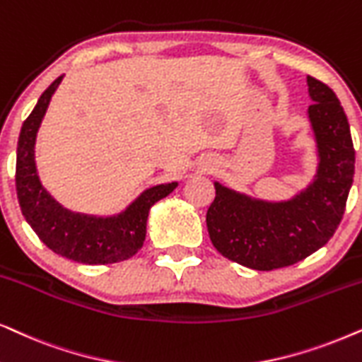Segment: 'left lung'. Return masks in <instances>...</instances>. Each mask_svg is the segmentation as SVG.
<instances>
[{"mask_svg": "<svg viewBox=\"0 0 362 362\" xmlns=\"http://www.w3.org/2000/svg\"><path fill=\"white\" fill-rule=\"evenodd\" d=\"M319 170L306 191L286 203H262L216 182L206 213L211 243L224 257L257 271L306 259L332 238L346 209L354 176L349 123L334 91L308 76Z\"/></svg>", "mask_w": 362, "mask_h": 362, "instance_id": "8db88e82", "label": "left lung"}]
</instances>
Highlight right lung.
I'll use <instances>...</instances> for the list:
<instances>
[{
	"label": "right lung",
	"instance_id": "add662e5",
	"mask_svg": "<svg viewBox=\"0 0 362 362\" xmlns=\"http://www.w3.org/2000/svg\"><path fill=\"white\" fill-rule=\"evenodd\" d=\"M63 76L56 78L21 126L16 149V194L28 224L56 255L83 264H111L133 257L146 238L149 208L177 186L161 185L144 191L118 218L98 219L61 208L43 189L36 175L35 139L46 107Z\"/></svg>",
	"mask_w": 362,
	"mask_h": 362
}]
</instances>
